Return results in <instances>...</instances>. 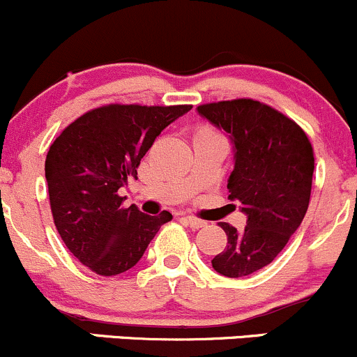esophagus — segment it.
Returning <instances> with one entry per match:
<instances>
[{
  "label": "esophagus",
  "mask_w": 357,
  "mask_h": 357,
  "mask_svg": "<svg viewBox=\"0 0 357 357\" xmlns=\"http://www.w3.org/2000/svg\"><path fill=\"white\" fill-rule=\"evenodd\" d=\"M182 220H183V223H187V225H189L190 228H192V229L204 228V226H206V221H202V220H197V218H194V216H183Z\"/></svg>",
  "instance_id": "obj_1"
}]
</instances>
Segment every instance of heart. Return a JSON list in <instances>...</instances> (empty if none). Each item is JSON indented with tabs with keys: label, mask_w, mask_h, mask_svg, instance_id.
Segmentation results:
<instances>
[{
	"label": "heart",
	"mask_w": 357,
	"mask_h": 357,
	"mask_svg": "<svg viewBox=\"0 0 357 357\" xmlns=\"http://www.w3.org/2000/svg\"><path fill=\"white\" fill-rule=\"evenodd\" d=\"M195 134H220V132L214 131V129L209 128V126H202V128L197 129V132Z\"/></svg>",
	"instance_id": "heart-1"
}]
</instances>
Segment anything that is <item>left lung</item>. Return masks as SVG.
Segmentation results:
<instances>
[{"label": "left lung", "instance_id": "left-lung-1", "mask_svg": "<svg viewBox=\"0 0 357 357\" xmlns=\"http://www.w3.org/2000/svg\"><path fill=\"white\" fill-rule=\"evenodd\" d=\"M197 112L235 144L229 199L247 214L241 231L220 223L228 243L211 264L226 278L250 275L269 266L305 218L315 168L312 143L293 119L254 98L202 103Z\"/></svg>", "mask_w": 357, "mask_h": 357}]
</instances>
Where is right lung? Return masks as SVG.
I'll return each mask as SVG.
<instances>
[{
    "instance_id": "obj_1",
    "label": "right lung",
    "mask_w": 357,
    "mask_h": 357,
    "mask_svg": "<svg viewBox=\"0 0 357 357\" xmlns=\"http://www.w3.org/2000/svg\"><path fill=\"white\" fill-rule=\"evenodd\" d=\"M192 105L109 103L73 121L45 158L52 218L68 250L95 274H122L137 264L168 211L148 216L124 208L119 189L137 178L156 136Z\"/></svg>"
}]
</instances>
